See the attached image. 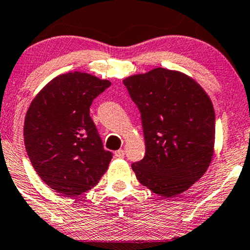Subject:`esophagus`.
Instances as JSON below:
<instances>
[{"mask_svg": "<svg viewBox=\"0 0 250 250\" xmlns=\"http://www.w3.org/2000/svg\"><path fill=\"white\" fill-rule=\"evenodd\" d=\"M115 157H119V159H122V157H125V150L124 149H119L117 152L114 153Z\"/></svg>", "mask_w": 250, "mask_h": 250, "instance_id": "esophagus-1", "label": "esophagus"}]
</instances>
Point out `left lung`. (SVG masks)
Masks as SVG:
<instances>
[{"label": "left lung", "instance_id": "8db88e82", "mask_svg": "<svg viewBox=\"0 0 250 250\" xmlns=\"http://www.w3.org/2000/svg\"><path fill=\"white\" fill-rule=\"evenodd\" d=\"M138 106L145 137L144 159L132 163L138 181L155 194L174 197L209 167L215 113L208 95L190 77L156 68L124 80Z\"/></svg>", "mask_w": 250, "mask_h": 250}]
</instances>
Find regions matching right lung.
I'll return each mask as SVG.
<instances>
[{
    "instance_id": "add662e5",
    "label": "right lung",
    "mask_w": 250,
    "mask_h": 250,
    "mask_svg": "<svg viewBox=\"0 0 250 250\" xmlns=\"http://www.w3.org/2000/svg\"><path fill=\"white\" fill-rule=\"evenodd\" d=\"M110 86L85 72L64 73L48 83L28 108V156L42 180L63 196L88 191L107 170L113 154L104 149L89 107Z\"/></svg>"
}]
</instances>
